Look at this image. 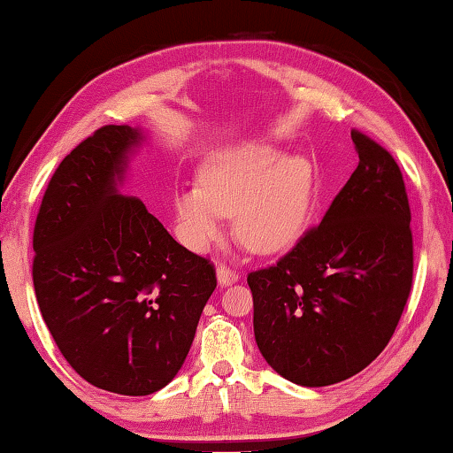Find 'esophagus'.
<instances>
[{"instance_id": "obj_1", "label": "esophagus", "mask_w": 453, "mask_h": 453, "mask_svg": "<svg viewBox=\"0 0 453 453\" xmlns=\"http://www.w3.org/2000/svg\"><path fill=\"white\" fill-rule=\"evenodd\" d=\"M217 280H219V287L220 288H226V287H231V284H234L236 280H239V273L231 271V268H226V266L220 265L217 268Z\"/></svg>"}]
</instances>
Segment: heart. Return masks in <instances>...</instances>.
<instances>
[{
    "instance_id": "1",
    "label": "heart",
    "mask_w": 453,
    "mask_h": 453,
    "mask_svg": "<svg viewBox=\"0 0 453 453\" xmlns=\"http://www.w3.org/2000/svg\"><path fill=\"white\" fill-rule=\"evenodd\" d=\"M314 169L308 158L266 142L226 145L204 158L201 182L174 195L179 234L188 249L209 250L225 234L226 217L244 247L274 255L296 244L311 219Z\"/></svg>"
}]
</instances>
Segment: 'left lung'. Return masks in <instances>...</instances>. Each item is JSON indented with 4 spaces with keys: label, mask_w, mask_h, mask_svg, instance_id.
I'll use <instances>...</instances> for the list:
<instances>
[{
    "label": "left lung",
    "mask_w": 453,
    "mask_h": 453,
    "mask_svg": "<svg viewBox=\"0 0 453 453\" xmlns=\"http://www.w3.org/2000/svg\"><path fill=\"white\" fill-rule=\"evenodd\" d=\"M358 166L276 266L249 274L255 338L274 372L320 388L358 374L390 342L414 273L410 204L394 157L352 131Z\"/></svg>",
    "instance_id": "1"
}]
</instances>
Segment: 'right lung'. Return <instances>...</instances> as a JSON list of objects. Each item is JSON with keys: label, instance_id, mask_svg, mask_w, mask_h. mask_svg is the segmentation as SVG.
<instances>
[{"label": "right lung", "instance_id": "add662e5", "mask_svg": "<svg viewBox=\"0 0 453 453\" xmlns=\"http://www.w3.org/2000/svg\"><path fill=\"white\" fill-rule=\"evenodd\" d=\"M141 127L107 125L53 173L34 231V287L55 344L101 390L149 395L177 376L206 300L212 265L121 193Z\"/></svg>", "mask_w": 453, "mask_h": 453}]
</instances>
